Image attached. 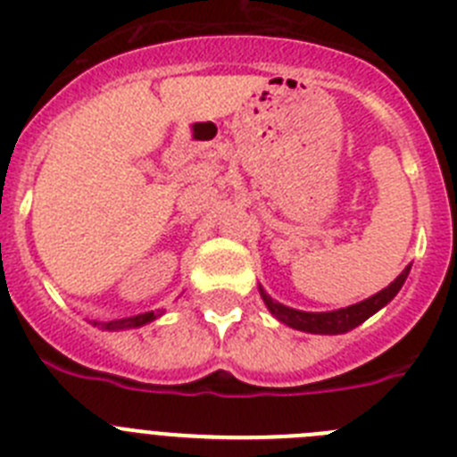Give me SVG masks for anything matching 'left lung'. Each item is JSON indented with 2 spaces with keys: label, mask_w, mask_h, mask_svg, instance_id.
<instances>
[{
  "label": "left lung",
  "mask_w": 457,
  "mask_h": 457,
  "mask_svg": "<svg viewBox=\"0 0 457 457\" xmlns=\"http://www.w3.org/2000/svg\"><path fill=\"white\" fill-rule=\"evenodd\" d=\"M407 274H410V265H407L386 288L375 293L369 300L357 302V304L345 306V309L325 311V313H309V311H297L290 309V306L278 304V302H274L263 288H261V297H263L270 313H272L277 320L284 322V325L293 327V329H300V332L309 334H345L350 332V329H354V327L361 325L364 320H369V318L373 316V313H378L382 306L389 304L395 295H398V290L403 288V284H405Z\"/></svg>",
  "instance_id": "1"
}]
</instances>
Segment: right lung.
<instances>
[{
  "instance_id": "1",
  "label": "right lung",
  "mask_w": 457,
  "mask_h": 457,
  "mask_svg": "<svg viewBox=\"0 0 457 457\" xmlns=\"http://www.w3.org/2000/svg\"><path fill=\"white\" fill-rule=\"evenodd\" d=\"M160 316H162L160 311H148V313H139V316L120 318V320L104 322L103 329H109V332H116V329H132V327L148 325V322H153V320H155V318H160ZM93 325H96V322H93Z\"/></svg>"
}]
</instances>
